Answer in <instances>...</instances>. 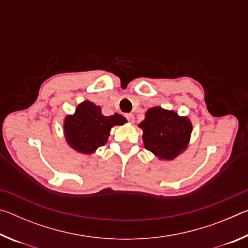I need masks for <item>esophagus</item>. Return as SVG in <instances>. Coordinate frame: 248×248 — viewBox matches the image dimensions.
<instances>
[{
  "label": "esophagus",
  "mask_w": 248,
  "mask_h": 248,
  "mask_svg": "<svg viewBox=\"0 0 248 248\" xmlns=\"http://www.w3.org/2000/svg\"><path fill=\"white\" fill-rule=\"evenodd\" d=\"M125 118H127L130 121V123H133V121H134V116L132 114H127V115H125Z\"/></svg>",
  "instance_id": "1"
}]
</instances>
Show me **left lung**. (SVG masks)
<instances>
[{
  "mask_svg": "<svg viewBox=\"0 0 248 248\" xmlns=\"http://www.w3.org/2000/svg\"><path fill=\"white\" fill-rule=\"evenodd\" d=\"M139 128L143 131L144 148L165 161H171L187 149L192 132L189 118L158 106L148 109Z\"/></svg>",
  "mask_w": 248,
  "mask_h": 248,
  "instance_id": "obj_1",
  "label": "left lung"
}]
</instances>
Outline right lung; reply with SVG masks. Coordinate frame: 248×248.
I'll return each instance as SVG.
<instances>
[{
  "mask_svg": "<svg viewBox=\"0 0 248 248\" xmlns=\"http://www.w3.org/2000/svg\"><path fill=\"white\" fill-rule=\"evenodd\" d=\"M127 119L119 114L104 116L102 108L90 100H84L73 115L64 118L63 132L68 144L82 154H92L108 141L110 130L123 125Z\"/></svg>",
  "mask_w": 248,
  "mask_h": 248,
  "instance_id": "obj_1",
  "label": "right lung"
}]
</instances>
